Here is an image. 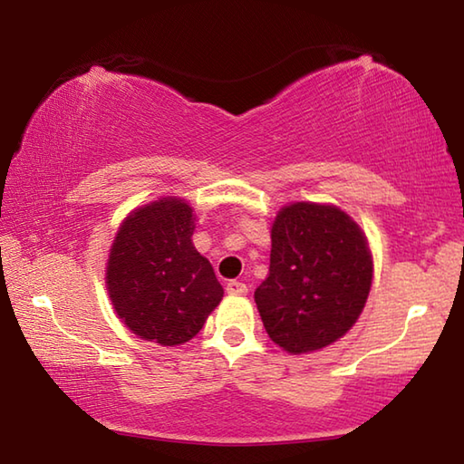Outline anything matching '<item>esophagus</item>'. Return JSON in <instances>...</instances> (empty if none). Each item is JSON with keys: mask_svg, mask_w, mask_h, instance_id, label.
I'll list each match as a JSON object with an SVG mask.
<instances>
[{"mask_svg": "<svg viewBox=\"0 0 464 464\" xmlns=\"http://www.w3.org/2000/svg\"><path fill=\"white\" fill-rule=\"evenodd\" d=\"M227 293H229V295H247V286L239 280H229V282H227Z\"/></svg>", "mask_w": 464, "mask_h": 464, "instance_id": "34e87169", "label": "esophagus"}]
</instances>
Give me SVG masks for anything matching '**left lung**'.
Returning <instances> with one entry per match:
<instances>
[{
	"label": "left lung",
	"mask_w": 464,
	"mask_h": 464,
	"mask_svg": "<svg viewBox=\"0 0 464 464\" xmlns=\"http://www.w3.org/2000/svg\"><path fill=\"white\" fill-rule=\"evenodd\" d=\"M371 285L366 235L342 208L315 202L280 208L268 278L254 295L274 343L307 354L337 342L356 324Z\"/></svg>",
	"instance_id": "left-lung-1"
}]
</instances>
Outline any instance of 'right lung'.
I'll list each match as a JSON object with an SVG mask.
<instances>
[{
	"instance_id": "add662e5",
	"label": "right lung",
	"mask_w": 464,
	"mask_h": 464,
	"mask_svg": "<svg viewBox=\"0 0 464 464\" xmlns=\"http://www.w3.org/2000/svg\"><path fill=\"white\" fill-rule=\"evenodd\" d=\"M192 213L182 198L155 200L132 210L114 237L108 295L116 315L143 340H192L223 298L213 266L192 246Z\"/></svg>"
}]
</instances>
